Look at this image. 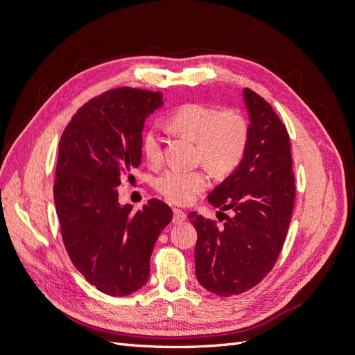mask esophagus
Instances as JSON below:
<instances>
[{
  "label": "esophagus",
  "mask_w": 355,
  "mask_h": 355,
  "mask_svg": "<svg viewBox=\"0 0 355 355\" xmlns=\"http://www.w3.org/2000/svg\"><path fill=\"white\" fill-rule=\"evenodd\" d=\"M187 219V213L180 209H173V223H180Z\"/></svg>",
  "instance_id": "34e87169"
}]
</instances>
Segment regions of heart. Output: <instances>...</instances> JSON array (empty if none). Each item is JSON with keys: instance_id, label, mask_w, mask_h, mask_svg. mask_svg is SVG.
Returning a JSON list of instances; mask_svg holds the SVG:
<instances>
[{"instance_id": "obj_1", "label": "heart", "mask_w": 355, "mask_h": 355, "mask_svg": "<svg viewBox=\"0 0 355 355\" xmlns=\"http://www.w3.org/2000/svg\"><path fill=\"white\" fill-rule=\"evenodd\" d=\"M168 125L178 135L197 142V155L211 171L228 173L241 161L249 130L244 118L234 110L219 111L204 103H185L170 115ZM142 153L151 166L163 161V139L155 128H149L142 137ZM209 187L204 170L170 168L155 180V188L175 204H189Z\"/></svg>"}]
</instances>
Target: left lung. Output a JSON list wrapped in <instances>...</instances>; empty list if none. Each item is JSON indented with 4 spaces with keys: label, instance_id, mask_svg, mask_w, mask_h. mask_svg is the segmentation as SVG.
<instances>
[{
    "label": "left lung",
    "instance_id": "8db88e82",
    "mask_svg": "<svg viewBox=\"0 0 355 355\" xmlns=\"http://www.w3.org/2000/svg\"><path fill=\"white\" fill-rule=\"evenodd\" d=\"M249 137L239 167L209 194V202L232 217L219 228L197 211L196 274L218 296L240 295L261 283L283 249L295 206V175L286 125L272 106L250 89L243 92Z\"/></svg>",
    "mask_w": 355,
    "mask_h": 355
}]
</instances>
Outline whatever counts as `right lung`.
Listing matches in <instances>:
<instances>
[{
  "mask_svg": "<svg viewBox=\"0 0 355 355\" xmlns=\"http://www.w3.org/2000/svg\"><path fill=\"white\" fill-rule=\"evenodd\" d=\"M161 105L159 92L108 90L81 106L59 142L53 196L62 240L85 280L110 296L148 282L154 244L173 218L155 198L133 213L116 191L141 166L144 124Z\"/></svg>",
  "mask_w": 355,
  "mask_h": 355,
  "instance_id": "right-lung-1",
  "label": "right lung"
}]
</instances>
